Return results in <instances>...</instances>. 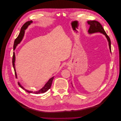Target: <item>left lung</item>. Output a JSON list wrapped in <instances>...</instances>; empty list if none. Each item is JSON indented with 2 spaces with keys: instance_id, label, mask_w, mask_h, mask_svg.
Segmentation results:
<instances>
[{
  "instance_id": "8db88e82",
  "label": "left lung",
  "mask_w": 121,
  "mask_h": 121,
  "mask_svg": "<svg viewBox=\"0 0 121 121\" xmlns=\"http://www.w3.org/2000/svg\"><path fill=\"white\" fill-rule=\"evenodd\" d=\"M88 23L90 25V28L88 30V32L89 33H93L95 32H101L104 34L109 42V46L110 50L111 52V40L109 38V37L107 35L106 33L105 32V30H104L103 26H102L101 24L98 21H95V20H91L88 21Z\"/></svg>"
}]
</instances>
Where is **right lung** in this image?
<instances>
[{
	"instance_id": "obj_1",
	"label": "right lung",
	"mask_w": 121,
	"mask_h": 121,
	"mask_svg": "<svg viewBox=\"0 0 121 121\" xmlns=\"http://www.w3.org/2000/svg\"><path fill=\"white\" fill-rule=\"evenodd\" d=\"M32 22V20L30 21H27V22H26L25 24H24L23 25V26L21 27V30H20V32L18 35V36H17V37L15 39V41H14V50L15 49V48L16 47V46H17V45L18 44H19L20 41L22 40L23 37L24 36V33H25V30L27 29V28L28 27V26L29 25H30V24ZM15 53L14 52H13V58H12V64H13V66L14 69V71H15V76L17 77V74H16V69H15ZM54 77H52V78H51L49 81H48L46 84L45 85V86L40 90L38 91H28L27 90H26L25 88H24L22 86H21V85H20V84L18 83V85H19V86L23 89V90H25L26 91H27V92L29 93H34V94H40V93H43L45 92L46 91H47L48 90L50 89L51 88L53 80L54 79Z\"/></svg>"
}]
</instances>
